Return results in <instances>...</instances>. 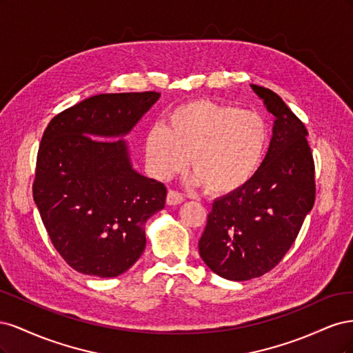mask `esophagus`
I'll return each instance as SVG.
<instances>
[{
	"mask_svg": "<svg viewBox=\"0 0 353 353\" xmlns=\"http://www.w3.org/2000/svg\"><path fill=\"white\" fill-rule=\"evenodd\" d=\"M184 201V194H181L176 190H169L166 196V203L169 206H176Z\"/></svg>",
	"mask_w": 353,
	"mask_h": 353,
	"instance_id": "obj_1",
	"label": "esophagus"
}]
</instances>
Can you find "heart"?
Instances as JSON below:
<instances>
[{
  "label": "heart",
  "mask_w": 353,
  "mask_h": 353,
  "mask_svg": "<svg viewBox=\"0 0 353 353\" xmlns=\"http://www.w3.org/2000/svg\"><path fill=\"white\" fill-rule=\"evenodd\" d=\"M268 130L262 117L209 100L190 101L156 125L145 137V154L153 174L168 179L181 172L190 157L193 183L215 194L243 187L258 169Z\"/></svg>",
  "instance_id": "b5f03b06"
}]
</instances>
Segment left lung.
I'll return each mask as SVG.
<instances>
[{
	"mask_svg": "<svg viewBox=\"0 0 353 353\" xmlns=\"http://www.w3.org/2000/svg\"><path fill=\"white\" fill-rule=\"evenodd\" d=\"M275 116L262 165L212 205L199 252L222 279L245 281L271 271L292 248L315 201V166L303 122L274 91L252 85Z\"/></svg>",
	"mask_w": 353,
	"mask_h": 353,
	"instance_id": "8db88e82",
	"label": "left lung"
}]
</instances>
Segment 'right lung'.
<instances>
[{
  "instance_id": "right-lung-1",
  "label": "right lung",
  "mask_w": 353,
  "mask_h": 353,
  "mask_svg": "<svg viewBox=\"0 0 353 353\" xmlns=\"http://www.w3.org/2000/svg\"><path fill=\"white\" fill-rule=\"evenodd\" d=\"M160 94H100L46 128L32 187L50 240L74 271L112 279L145 248L147 219L165 208L166 187L138 174L126 141Z\"/></svg>"
}]
</instances>
